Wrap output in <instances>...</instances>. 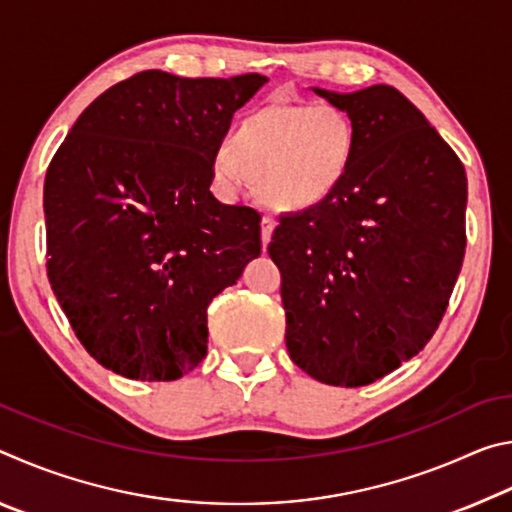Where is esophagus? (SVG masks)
I'll use <instances>...</instances> for the list:
<instances>
[{
  "instance_id": "34e87169",
  "label": "esophagus",
  "mask_w": 512,
  "mask_h": 512,
  "mask_svg": "<svg viewBox=\"0 0 512 512\" xmlns=\"http://www.w3.org/2000/svg\"><path fill=\"white\" fill-rule=\"evenodd\" d=\"M273 228H275V221L271 219V216H264V219H262V244H264V248L268 246V241H271Z\"/></svg>"
}]
</instances>
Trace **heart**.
I'll return each instance as SVG.
<instances>
[{"mask_svg": "<svg viewBox=\"0 0 512 512\" xmlns=\"http://www.w3.org/2000/svg\"><path fill=\"white\" fill-rule=\"evenodd\" d=\"M357 131L336 106H268L246 117L214 155L228 194L257 185L266 205L305 212L334 194L348 173Z\"/></svg>", "mask_w": 512, "mask_h": 512, "instance_id": "b5f03b06", "label": "heart"}]
</instances>
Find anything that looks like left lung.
Returning <instances> with one entry per match:
<instances>
[{
    "label": "left lung",
    "mask_w": 512,
    "mask_h": 512,
    "mask_svg": "<svg viewBox=\"0 0 512 512\" xmlns=\"http://www.w3.org/2000/svg\"><path fill=\"white\" fill-rule=\"evenodd\" d=\"M348 112L357 149L334 194L280 216L291 361L329 386L372 384L436 332L465 255L467 176L427 117L391 85L311 88Z\"/></svg>",
    "instance_id": "obj_1"
}]
</instances>
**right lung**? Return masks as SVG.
Masks as SVG:
<instances>
[{
  "mask_svg": "<svg viewBox=\"0 0 512 512\" xmlns=\"http://www.w3.org/2000/svg\"><path fill=\"white\" fill-rule=\"evenodd\" d=\"M266 83L149 69L94 99L60 144L45 178L47 275L103 368L173 381L203 361L207 307L262 253V216L210 192L214 155Z\"/></svg>",
  "mask_w": 512,
  "mask_h": 512,
  "instance_id": "add662e5",
  "label": "right lung"
}]
</instances>
